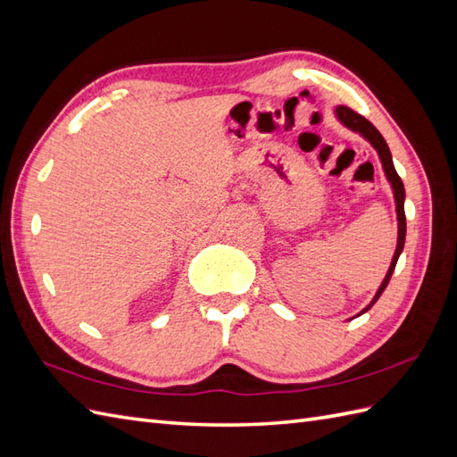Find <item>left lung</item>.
I'll return each mask as SVG.
<instances>
[{
    "instance_id": "left-lung-1",
    "label": "left lung",
    "mask_w": 457,
    "mask_h": 457,
    "mask_svg": "<svg viewBox=\"0 0 457 457\" xmlns=\"http://www.w3.org/2000/svg\"><path fill=\"white\" fill-rule=\"evenodd\" d=\"M336 115H337V120H340L345 127L353 129V131L361 133L362 137H365V138L369 140V143H370L374 148H377L378 156H380V162H382V168H384V171H386V178H388V181L392 183L394 198H395V210H397V247H395V253H394V259H392V264H390V268H388V274H386L382 286H380L378 291H377V295H374V299L370 301V305H369L367 309L361 311V314H362V312H367V311L374 305V303L378 301V297L382 295V291L386 289V286H388L390 278H392V274H394V268H395V264H397V259H400V254H402V251H403V243H405V212H403L405 189H403L402 178H400V175H397V171H395V168H394L390 148H388V145H386L384 137L378 133V129L374 127L369 120H365V117H362L361 113L353 112V110L347 108V106H337Z\"/></svg>"
}]
</instances>
